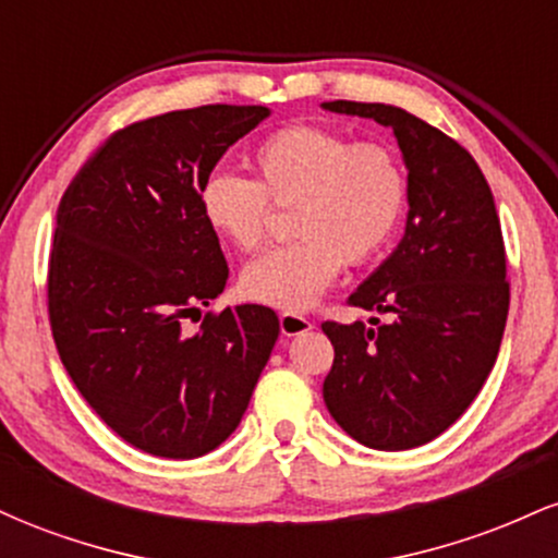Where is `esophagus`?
<instances>
[{"label":"esophagus","instance_id":"obj_1","mask_svg":"<svg viewBox=\"0 0 558 558\" xmlns=\"http://www.w3.org/2000/svg\"><path fill=\"white\" fill-rule=\"evenodd\" d=\"M306 330H312V319L301 317L296 312H283V315H280V332H283V336H301V332Z\"/></svg>","mask_w":558,"mask_h":558}]
</instances>
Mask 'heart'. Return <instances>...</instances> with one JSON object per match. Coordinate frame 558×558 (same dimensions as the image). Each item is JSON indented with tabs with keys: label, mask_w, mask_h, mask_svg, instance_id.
I'll use <instances>...</instances> for the list:
<instances>
[{
	"label": "heart",
	"mask_w": 558,
	"mask_h": 558,
	"mask_svg": "<svg viewBox=\"0 0 558 558\" xmlns=\"http://www.w3.org/2000/svg\"><path fill=\"white\" fill-rule=\"evenodd\" d=\"M252 178L213 172L198 213L213 233L257 252L270 233V204L291 207L296 239L254 259L243 296L299 312L323 296L341 265H364L388 246L407 209L409 181L399 151L383 141H351L323 125H288L252 151Z\"/></svg>",
	"instance_id": "heart-1"
}]
</instances>
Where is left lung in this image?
I'll return each instance as SVG.
<instances>
[{
  "label": "left lung",
  "mask_w": 558,
  "mask_h": 558,
  "mask_svg": "<svg viewBox=\"0 0 558 558\" xmlns=\"http://www.w3.org/2000/svg\"><path fill=\"white\" fill-rule=\"evenodd\" d=\"M323 110L390 128L409 170L403 239L349 296L390 323H323L336 351L323 383L332 420L364 446L403 451L462 417L496 364L509 315L501 222L483 170L444 131L390 105Z\"/></svg>",
  "instance_id": "left-lung-1"
}]
</instances>
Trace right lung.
I'll return each mask as SVG.
<instances>
[{"mask_svg":"<svg viewBox=\"0 0 558 558\" xmlns=\"http://www.w3.org/2000/svg\"><path fill=\"white\" fill-rule=\"evenodd\" d=\"M267 114L207 105L128 125L57 207L47 296L60 360L107 427L151 457L196 459L220 446L278 341V315L259 304L183 328L228 280L198 189Z\"/></svg>","mask_w":558,"mask_h":558,"instance_id":"right-lung-1","label":"right lung"}]
</instances>
